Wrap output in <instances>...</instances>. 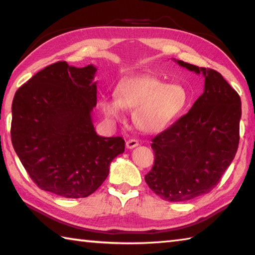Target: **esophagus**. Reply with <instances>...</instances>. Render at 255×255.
<instances>
[{"label": "esophagus", "mask_w": 255, "mask_h": 255, "mask_svg": "<svg viewBox=\"0 0 255 255\" xmlns=\"http://www.w3.org/2000/svg\"><path fill=\"white\" fill-rule=\"evenodd\" d=\"M139 145V143H138L137 139H129L126 141V147L128 149H131L133 147H136V146Z\"/></svg>", "instance_id": "1"}]
</instances>
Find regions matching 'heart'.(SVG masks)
Listing matches in <instances>:
<instances>
[{
  "instance_id": "heart-1",
  "label": "heart",
  "mask_w": 255,
  "mask_h": 255,
  "mask_svg": "<svg viewBox=\"0 0 255 255\" xmlns=\"http://www.w3.org/2000/svg\"><path fill=\"white\" fill-rule=\"evenodd\" d=\"M116 97L102 98L99 108L115 123L125 119V109L133 110V123L141 131L158 133L166 130L182 114L189 94L178 83L165 84L153 75L127 77L119 82Z\"/></svg>"
}]
</instances>
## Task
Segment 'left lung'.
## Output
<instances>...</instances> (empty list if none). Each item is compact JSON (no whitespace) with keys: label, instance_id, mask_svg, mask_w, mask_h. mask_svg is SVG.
I'll return each mask as SVG.
<instances>
[{"label":"left lung","instance_id":"obj_1","mask_svg":"<svg viewBox=\"0 0 255 255\" xmlns=\"http://www.w3.org/2000/svg\"><path fill=\"white\" fill-rule=\"evenodd\" d=\"M175 62L204 75V93L152 139L154 165L145 181L163 200L180 202L210 192L231 165L239 147L242 103L221 73Z\"/></svg>","mask_w":255,"mask_h":255}]
</instances>
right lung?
<instances>
[{
  "label": "right lung",
  "mask_w": 255,
  "mask_h": 255,
  "mask_svg": "<svg viewBox=\"0 0 255 255\" xmlns=\"http://www.w3.org/2000/svg\"><path fill=\"white\" fill-rule=\"evenodd\" d=\"M97 68L57 62L24 83L12 102L11 140L30 178L64 198H85L125 152L123 137H102L91 112L97 106Z\"/></svg>",
  "instance_id": "right-lung-1"
}]
</instances>
